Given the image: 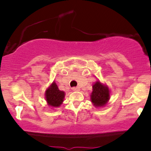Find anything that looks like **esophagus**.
I'll return each mask as SVG.
<instances>
[{
  "instance_id": "esophagus-1",
  "label": "esophagus",
  "mask_w": 151,
  "mask_h": 151,
  "mask_svg": "<svg viewBox=\"0 0 151 151\" xmlns=\"http://www.w3.org/2000/svg\"><path fill=\"white\" fill-rule=\"evenodd\" d=\"M72 91H80V88H79V87H73Z\"/></svg>"
}]
</instances>
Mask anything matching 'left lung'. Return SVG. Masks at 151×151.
I'll return each instance as SVG.
<instances>
[{
	"mask_svg": "<svg viewBox=\"0 0 151 151\" xmlns=\"http://www.w3.org/2000/svg\"><path fill=\"white\" fill-rule=\"evenodd\" d=\"M109 90L106 85L97 81L93 85V91L91 94V102L96 107L104 106L109 99Z\"/></svg>",
	"mask_w": 151,
	"mask_h": 151,
	"instance_id": "obj_1",
	"label": "left lung"
}]
</instances>
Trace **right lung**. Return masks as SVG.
I'll return each instance as SVG.
<instances>
[{"label": "right lung", "instance_id": "1", "mask_svg": "<svg viewBox=\"0 0 151 151\" xmlns=\"http://www.w3.org/2000/svg\"><path fill=\"white\" fill-rule=\"evenodd\" d=\"M65 97V93L60 91L55 82L52 83L45 91V99L47 104L52 107H58L63 103Z\"/></svg>", "mask_w": 151, "mask_h": 151}]
</instances>
